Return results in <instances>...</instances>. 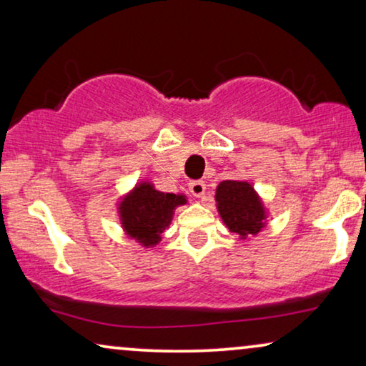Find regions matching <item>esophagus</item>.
Here are the masks:
<instances>
[{
    "label": "esophagus",
    "mask_w": 366,
    "mask_h": 366,
    "mask_svg": "<svg viewBox=\"0 0 366 366\" xmlns=\"http://www.w3.org/2000/svg\"><path fill=\"white\" fill-rule=\"evenodd\" d=\"M188 188H189V192H192L193 197L203 198L204 189H207V184H204V182H202V179H194V182H189Z\"/></svg>",
    "instance_id": "esophagus-1"
}]
</instances>
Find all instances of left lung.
Listing matches in <instances>:
<instances>
[{"label": "left lung", "mask_w": 366, "mask_h": 366, "mask_svg": "<svg viewBox=\"0 0 366 366\" xmlns=\"http://www.w3.org/2000/svg\"><path fill=\"white\" fill-rule=\"evenodd\" d=\"M218 212L228 229L238 237L257 234L263 227L262 203L248 183L223 182L217 188Z\"/></svg>", "instance_id": "left-lung-1"}]
</instances>
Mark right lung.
Wrapping results in <instances>:
<instances>
[{
    "instance_id": "obj_1",
    "label": "right lung",
    "mask_w": 366,
    "mask_h": 366,
    "mask_svg": "<svg viewBox=\"0 0 366 366\" xmlns=\"http://www.w3.org/2000/svg\"><path fill=\"white\" fill-rule=\"evenodd\" d=\"M184 203V197L157 192L152 184L143 183L122 203L123 227L129 237L144 247H153L172 222L174 207Z\"/></svg>"
}]
</instances>
